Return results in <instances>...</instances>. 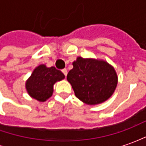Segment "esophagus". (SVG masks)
I'll use <instances>...</instances> for the list:
<instances>
[{
	"instance_id": "obj_1",
	"label": "esophagus",
	"mask_w": 146,
	"mask_h": 146,
	"mask_svg": "<svg viewBox=\"0 0 146 146\" xmlns=\"http://www.w3.org/2000/svg\"><path fill=\"white\" fill-rule=\"evenodd\" d=\"M62 73L65 75V76H67V73H68V72H67L66 69H63V70H62Z\"/></svg>"
}]
</instances>
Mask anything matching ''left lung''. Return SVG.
<instances>
[{
  "label": "left lung",
  "instance_id": "8db88e82",
  "mask_svg": "<svg viewBox=\"0 0 146 146\" xmlns=\"http://www.w3.org/2000/svg\"><path fill=\"white\" fill-rule=\"evenodd\" d=\"M67 74L75 95L88 105L100 104L110 98L117 85L114 68L103 60L78 57Z\"/></svg>",
  "mask_w": 146,
  "mask_h": 146
}]
</instances>
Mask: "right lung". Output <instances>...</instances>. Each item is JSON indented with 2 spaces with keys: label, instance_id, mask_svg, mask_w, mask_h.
<instances>
[{
  "label": "right lung",
  "instance_id": "1",
  "mask_svg": "<svg viewBox=\"0 0 146 146\" xmlns=\"http://www.w3.org/2000/svg\"><path fill=\"white\" fill-rule=\"evenodd\" d=\"M65 78L64 74L54 66L48 68L40 65L33 70L26 82V88L30 97L39 102H45L53 93V86Z\"/></svg>",
  "mask_w": 146,
  "mask_h": 146
}]
</instances>
